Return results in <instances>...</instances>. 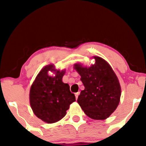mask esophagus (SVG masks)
<instances>
[{"label": "esophagus", "instance_id": "obj_1", "mask_svg": "<svg viewBox=\"0 0 146 146\" xmlns=\"http://www.w3.org/2000/svg\"><path fill=\"white\" fill-rule=\"evenodd\" d=\"M79 94H80V92H77V93H76L75 94V96H76V99H78V96H79Z\"/></svg>", "mask_w": 146, "mask_h": 146}]
</instances>
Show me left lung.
Segmentation results:
<instances>
[{"mask_svg":"<svg viewBox=\"0 0 146 146\" xmlns=\"http://www.w3.org/2000/svg\"><path fill=\"white\" fill-rule=\"evenodd\" d=\"M95 64L74 68L84 86L77 102L88 116L94 119H104L115 110L119 104L121 88L118 79L109 64L100 57L94 56Z\"/></svg>","mask_w":146,"mask_h":146,"instance_id":"left-lung-1","label":"left lung"}]
</instances>
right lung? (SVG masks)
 I'll return each mask as SVG.
<instances>
[{"label": "right lung", "instance_id": "1", "mask_svg": "<svg viewBox=\"0 0 146 146\" xmlns=\"http://www.w3.org/2000/svg\"><path fill=\"white\" fill-rule=\"evenodd\" d=\"M54 65L42 69L30 90V102L35 114L48 123L56 122L66 114L70 105L76 101L68 84L62 82L64 71L56 70ZM49 70L55 72L54 77L47 74Z\"/></svg>", "mask_w": 146, "mask_h": 146}]
</instances>
